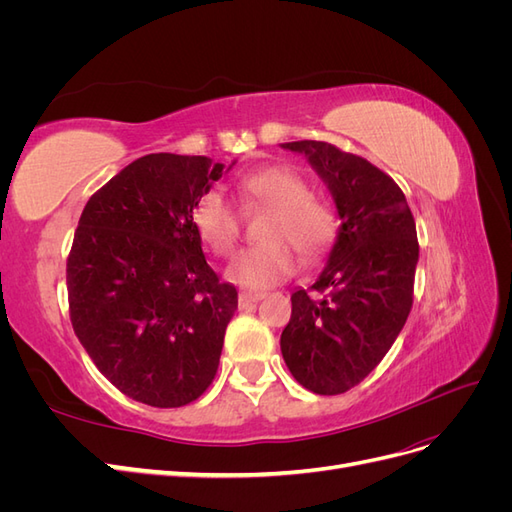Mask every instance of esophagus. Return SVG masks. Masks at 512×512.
<instances>
[{"mask_svg": "<svg viewBox=\"0 0 512 512\" xmlns=\"http://www.w3.org/2000/svg\"><path fill=\"white\" fill-rule=\"evenodd\" d=\"M265 294L262 292H239V309H247L250 305H254L256 301H260Z\"/></svg>", "mask_w": 512, "mask_h": 512, "instance_id": "obj_1", "label": "esophagus"}]
</instances>
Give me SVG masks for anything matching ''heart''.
Masks as SVG:
<instances>
[{
  "label": "heart",
  "instance_id": "b5f03b06",
  "mask_svg": "<svg viewBox=\"0 0 512 512\" xmlns=\"http://www.w3.org/2000/svg\"><path fill=\"white\" fill-rule=\"evenodd\" d=\"M245 205L267 207L262 224L265 243L247 247L228 267V280L243 288H267L286 280L305 262L318 260L335 239V215L324 200L309 194L305 177L290 166H265L239 181ZM190 220L209 250L228 258L241 237V211L220 188H209L196 198Z\"/></svg>",
  "mask_w": 512,
  "mask_h": 512
}]
</instances>
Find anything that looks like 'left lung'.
<instances>
[{
  "mask_svg": "<svg viewBox=\"0 0 512 512\" xmlns=\"http://www.w3.org/2000/svg\"><path fill=\"white\" fill-rule=\"evenodd\" d=\"M329 185L342 218L316 284L290 297L284 361L301 386L339 395L365 380L404 329L414 299L418 239L399 185L371 162L331 143L297 141Z\"/></svg>",
  "mask_w": 512,
  "mask_h": 512,
  "instance_id": "1",
  "label": "left lung"
}]
</instances>
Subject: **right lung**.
<instances>
[{
  "label": "right lung",
  "instance_id": "right-lung-1",
  "mask_svg": "<svg viewBox=\"0 0 512 512\" xmlns=\"http://www.w3.org/2000/svg\"><path fill=\"white\" fill-rule=\"evenodd\" d=\"M222 170L205 156L149 153L87 200L74 232L72 329L108 382L153 408H181L209 389L239 303L190 220Z\"/></svg>",
  "mask_w": 512,
  "mask_h": 512
}]
</instances>
